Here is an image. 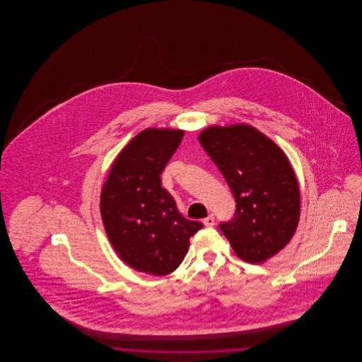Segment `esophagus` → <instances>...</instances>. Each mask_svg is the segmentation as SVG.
Masks as SVG:
<instances>
[{"label":"esophagus","instance_id":"obj_1","mask_svg":"<svg viewBox=\"0 0 362 362\" xmlns=\"http://www.w3.org/2000/svg\"><path fill=\"white\" fill-rule=\"evenodd\" d=\"M202 223H204L205 226H213V225H214V216H213V214L207 216L206 218H204Z\"/></svg>","mask_w":362,"mask_h":362}]
</instances>
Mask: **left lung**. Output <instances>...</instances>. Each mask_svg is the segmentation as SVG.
<instances>
[{
  "mask_svg": "<svg viewBox=\"0 0 362 362\" xmlns=\"http://www.w3.org/2000/svg\"><path fill=\"white\" fill-rule=\"evenodd\" d=\"M199 142L232 189L236 211L220 229L235 254L263 263L293 238L300 218V189L282 149L255 127L210 126Z\"/></svg>",
  "mask_w": 362,
  "mask_h": 362,
  "instance_id": "obj_1",
  "label": "left lung"
}]
</instances>
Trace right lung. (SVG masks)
Segmentation results:
<instances>
[{
	"instance_id": "1",
	"label": "right lung",
	"mask_w": 362,
	"mask_h": 362,
	"mask_svg": "<svg viewBox=\"0 0 362 362\" xmlns=\"http://www.w3.org/2000/svg\"><path fill=\"white\" fill-rule=\"evenodd\" d=\"M185 132L146 129L114 161L104 183L100 211L107 236L134 270L167 276L183 262L189 238L204 225L186 220L160 175Z\"/></svg>"
}]
</instances>
